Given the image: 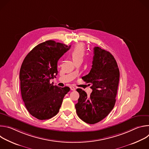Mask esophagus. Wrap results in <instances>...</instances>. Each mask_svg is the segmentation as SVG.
I'll list each match as a JSON object with an SVG mask.
<instances>
[{
	"label": "esophagus",
	"instance_id": "obj_1",
	"mask_svg": "<svg viewBox=\"0 0 149 149\" xmlns=\"http://www.w3.org/2000/svg\"><path fill=\"white\" fill-rule=\"evenodd\" d=\"M70 89H71V91H75V88L74 87H72V86L70 87Z\"/></svg>",
	"mask_w": 149,
	"mask_h": 149
}]
</instances>
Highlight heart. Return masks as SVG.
I'll use <instances>...</instances> for the list:
<instances>
[{
	"label": "heart",
	"instance_id": "obj_1",
	"mask_svg": "<svg viewBox=\"0 0 149 149\" xmlns=\"http://www.w3.org/2000/svg\"><path fill=\"white\" fill-rule=\"evenodd\" d=\"M84 54L85 49L82 44H78L75 45L71 52V55L74 61H76L79 59H82Z\"/></svg>",
	"mask_w": 149,
	"mask_h": 149
}]
</instances>
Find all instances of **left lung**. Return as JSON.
Instances as JSON below:
<instances>
[{
	"label": "left lung",
	"instance_id": "obj_1",
	"mask_svg": "<svg viewBox=\"0 0 149 149\" xmlns=\"http://www.w3.org/2000/svg\"><path fill=\"white\" fill-rule=\"evenodd\" d=\"M92 68L82 79L93 90L90 95L81 88L75 104L78 116L84 122L95 124L107 117L116 103L120 71L117 62L109 51L96 47L94 48Z\"/></svg>",
	"mask_w": 149,
	"mask_h": 149
}]
</instances>
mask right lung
<instances>
[{
  "label": "right lung",
  "mask_w": 149,
  "mask_h": 149,
  "mask_svg": "<svg viewBox=\"0 0 149 149\" xmlns=\"http://www.w3.org/2000/svg\"><path fill=\"white\" fill-rule=\"evenodd\" d=\"M70 46L47 40L38 44L25 58L21 65L19 79L22 100L28 112L40 120L49 119L59 112L63 98L70 91L50 84L58 74L59 59Z\"/></svg>",
  "instance_id": "right-lung-1"
}]
</instances>
